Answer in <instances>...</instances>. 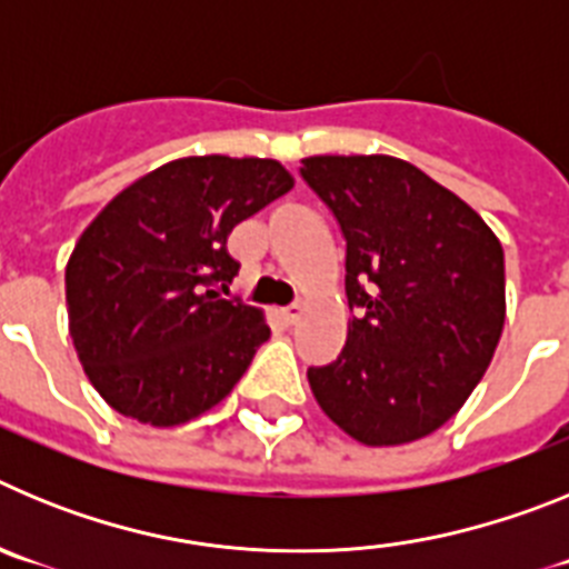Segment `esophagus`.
Instances as JSON below:
<instances>
[{"label": "esophagus", "mask_w": 569, "mask_h": 569, "mask_svg": "<svg viewBox=\"0 0 569 569\" xmlns=\"http://www.w3.org/2000/svg\"><path fill=\"white\" fill-rule=\"evenodd\" d=\"M279 316L288 321V325H296V321L301 319V305H288V308H281Z\"/></svg>", "instance_id": "esophagus-1"}]
</instances>
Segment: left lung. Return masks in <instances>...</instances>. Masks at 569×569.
Listing matches in <instances>:
<instances>
[{
	"instance_id": "8db88e82",
	"label": "left lung",
	"mask_w": 569,
	"mask_h": 569,
	"mask_svg": "<svg viewBox=\"0 0 569 569\" xmlns=\"http://www.w3.org/2000/svg\"><path fill=\"white\" fill-rule=\"evenodd\" d=\"M305 182L347 239L339 359L310 367L316 401L367 447L425 439L479 385L505 328V250L465 199L396 156H308Z\"/></svg>"
}]
</instances>
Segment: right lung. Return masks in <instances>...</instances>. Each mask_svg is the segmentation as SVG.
Wrapping results in <instances>:
<instances>
[{
	"instance_id": "right-lung-1",
	"label": "right lung",
	"mask_w": 569,
	"mask_h": 569,
	"mask_svg": "<svg viewBox=\"0 0 569 569\" xmlns=\"http://www.w3.org/2000/svg\"><path fill=\"white\" fill-rule=\"evenodd\" d=\"M293 188L276 159L184 156L116 193L64 268L70 339L116 413L176 427L228 399L270 339L264 310L228 301V236Z\"/></svg>"
}]
</instances>
